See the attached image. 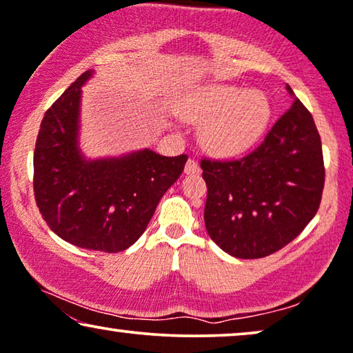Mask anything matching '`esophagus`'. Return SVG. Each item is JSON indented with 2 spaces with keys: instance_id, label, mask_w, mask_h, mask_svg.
Listing matches in <instances>:
<instances>
[{
  "instance_id": "34e87169",
  "label": "esophagus",
  "mask_w": 353,
  "mask_h": 353,
  "mask_svg": "<svg viewBox=\"0 0 353 353\" xmlns=\"http://www.w3.org/2000/svg\"><path fill=\"white\" fill-rule=\"evenodd\" d=\"M196 172H200V166H198V163L193 158H190L185 163V174H196Z\"/></svg>"
}]
</instances>
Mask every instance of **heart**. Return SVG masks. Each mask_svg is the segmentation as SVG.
Returning a JSON list of instances; mask_svg holds the SVG:
<instances>
[{"label":"heart","mask_w":353,"mask_h":353,"mask_svg":"<svg viewBox=\"0 0 353 353\" xmlns=\"http://www.w3.org/2000/svg\"><path fill=\"white\" fill-rule=\"evenodd\" d=\"M183 117L206 125L205 139L216 152L233 155L251 147L270 117L265 96L235 86L203 89L188 99Z\"/></svg>","instance_id":"1"}]
</instances>
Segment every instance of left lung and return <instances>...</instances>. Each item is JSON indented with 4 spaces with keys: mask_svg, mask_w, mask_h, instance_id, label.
Masks as SVG:
<instances>
[{
    "mask_svg": "<svg viewBox=\"0 0 353 353\" xmlns=\"http://www.w3.org/2000/svg\"><path fill=\"white\" fill-rule=\"evenodd\" d=\"M201 170L208 235L238 259L270 256L294 240L319 211L325 187L320 134L299 99L254 150L203 158Z\"/></svg>",
    "mask_w": 353,
    "mask_h": 353,
    "instance_id": "obj_1",
    "label": "left lung"
}]
</instances>
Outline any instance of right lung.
Returning <instances> with one entry per match:
<instances>
[{
	"label": "right lung",
	"instance_id": "add662e5",
	"mask_svg": "<svg viewBox=\"0 0 353 353\" xmlns=\"http://www.w3.org/2000/svg\"><path fill=\"white\" fill-rule=\"evenodd\" d=\"M84 72L44 113L33 153V192L49 228L78 248L128 250L145 232L168 188L182 174L187 155L153 150L86 160L78 147Z\"/></svg>",
	"mask_w": 353,
	"mask_h": 353
}]
</instances>
